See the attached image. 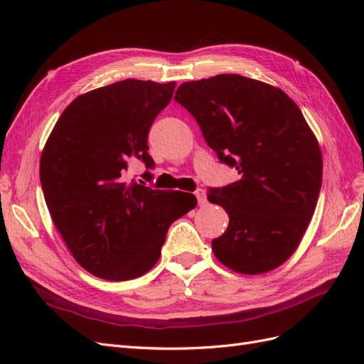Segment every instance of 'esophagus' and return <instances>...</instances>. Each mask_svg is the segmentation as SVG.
I'll use <instances>...</instances> for the list:
<instances>
[{"mask_svg": "<svg viewBox=\"0 0 364 364\" xmlns=\"http://www.w3.org/2000/svg\"><path fill=\"white\" fill-rule=\"evenodd\" d=\"M194 196L197 197V202H199V205H205L206 203V194L202 188H197L194 191Z\"/></svg>", "mask_w": 364, "mask_h": 364, "instance_id": "34e87169", "label": "esophagus"}]
</instances>
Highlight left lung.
Masks as SVG:
<instances>
[{"label": "left lung", "mask_w": 364, "mask_h": 364, "mask_svg": "<svg viewBox=\"0 0 364 364\" xmlns=\"http://www.w3.org/2000/svg\"><path fill=\"white\" fill-rule=\"evenodd\" d=\"M174 100L240 174L209 188L208 200L229 215L214 255L245 274L277 269L302 240L322 186V153L301 109L278 87L238 74L185 82Z\"/></svg>", "instance_id": "1"}]
</instances>
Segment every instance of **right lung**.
Wrapping results in <instances>:
<instances>
[{"mask_svg": "<svg viewBox=\"0 0 364 364\" xmlns=\"http://www.w3.org/2000/svg\"><path fill=\"white\" fill-rule=\"evenodd\" d=\"M174 87L127 79L79 95L43 147L41 185L54 226L75 261L98 278L127 281L149 272L170 225L197 203L190 193L124 179L136 159L155 167L149 130Z\"/></svg>", "mask_w": 364, "mask_h": 364, "instance_id": "1", "label": "right lung"}]
</instances>
